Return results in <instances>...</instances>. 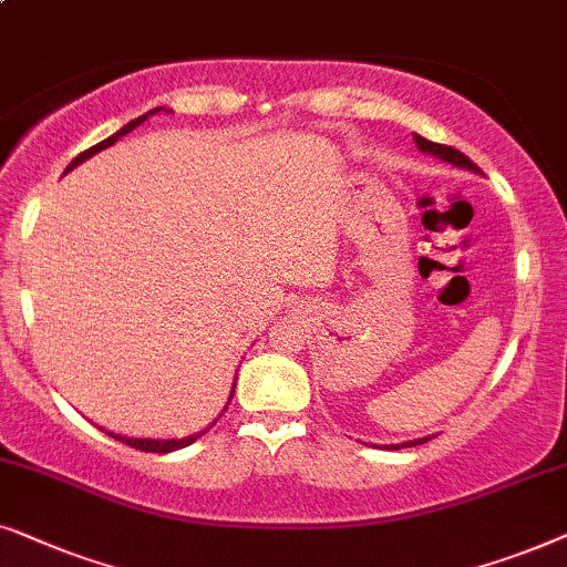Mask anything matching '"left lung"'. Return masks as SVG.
<instances>
[{
    "instance_id": "obj_1",
    "label": "left lung",
    "mask_w": 567,
    "mask_h": 567,
    "mask_svg": "<svg viewBox=\"0 0 567 567\" xmlns=\"http://www.w3.org/2000/svg\"><path fill=\"white\" fill-rule=\"evenodd\" d=\"M414 142H417V147L422 153H430L435 157H441V161H446L451 165H458V168H466V171H474V173H482L477 165H474L470 157L464 153H458L456 147H449V145H437V142H430L425 137H420V134H414ZM427 437H420V441H406V443H394V446H381V449H389V451H399V449H410V446H420V443H425Z\"/></svg>"
}]
</instances>
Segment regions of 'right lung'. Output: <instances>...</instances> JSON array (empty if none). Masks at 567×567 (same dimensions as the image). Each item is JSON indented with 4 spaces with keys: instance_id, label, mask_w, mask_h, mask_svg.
I'll list each match as a JSON object with an SVG mask.
<instances>
[{
    "instance_id": "right-lung-1",
    "label": "right lung",
    "mask_w": 567,
    "mask_h": 567,
    "mask_svg": "<svg viewBox=\"0 0 567 567\" xmlns=\"http://www.w3.org/2000/svg\"><path fill=\"white\" fill-rule=\"evenodd\" d=\"M161 109H153L150 113H157ZM150 113H145V116H140V118H134V121H130V124L124 126V130H118L116 134H111L109 140H103V142H97V145H93L90 150H85V153H80L78 157H74V161L66 165V171L64 173H70L74 165H80L82 161H87V157H93L95 153H101V150H105V147H111L113 142H116L118 137H124V134H130L132 130H137L140 124H145V118L150 116ZM233 394H236V386H233V391H230V399H233ZM230 399H228V404H230ZM225 410H228V406H225ZM209 427H205L202 430V433H194V435H188V437H171V441H161V437H130V435H116V433H109L111 437H116V441H121V443H126V446H132V449H137V451H147V454H171V451H178V449H184V446H192V443L196 441V437H202L207 433Z\"/></svg>"
}]
</instances>
